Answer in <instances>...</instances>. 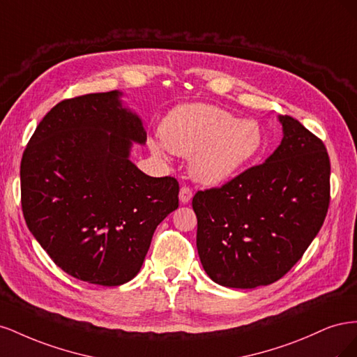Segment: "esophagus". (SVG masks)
Returning a JSON list of instances; mask_svg holds the SVG:
<instances>
[{"label": "esophagus", "instance_id": "esophagus-1", "mask_svg": "<svg viewBox=\"0 0 357 357\" xmlns=\"http://www.w3.org/2000/svg\"><path fill=\"white\" fill-rule=\"evenodd\" d=\"M192 197H193L192 189H190V188H188V186H181L180 193H178L180 202H181V204H188V202L192 199Z\"/></svg>", "mask_w": 357, "mask_h": 357}]
</instances>
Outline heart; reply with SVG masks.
<instances>
[{
	"label": "heart",
	"instance_id": "obj_1",
	"mask_svg": "<svg viewBox=\"0 0 357 357\" xmlns=\"http://www.w3.org/2000/svg\"><path fill=\"white\" fill-rule=\"evenodd\" d=\"M160 139H150L156 156L167 150L190 156V174L204 185L218 186L250 164L264 146V131L253 119H236L211 104H185L169 112Z\"/></svg>",
	"mask_w": 357,
	"mask_h": 357
}]
</instances>
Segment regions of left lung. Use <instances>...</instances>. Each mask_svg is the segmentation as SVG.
<instances>
[{"instance_id":"8db88e82","label":"left lung","mask_w":357,"mask_h":357,"mask_svg":"<svg viewBox=\"0 0 357 357\" xmlns=\"http://www.w3.org/2000/svg\"><path fill=\"white\" fill-rule=\"evenodd\" d=\"M283 139L264 164L222 188L198 190L197 248L204 271L225 287L255 289L290 271L316 238L331 199V162L320 138L278 116Z\"/></svg>"}]
</instances>
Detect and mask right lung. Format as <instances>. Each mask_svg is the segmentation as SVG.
<instances>
[{
	"label": "right lung",
	"mask_w": 357,
	"mask_h": 357,
	"mask_svg": "<svg viewBox=\"0 0 357 357\" xmlns=\"http://www.w3.org/2000/svg\"><path fill=\"white\" fill-rule=\"evenodd\" d=\"M122 92L63 100L43 117L20 162L28 229L62 271L121 286L142 268L156 226L178 207V181L150 177L131 160L142 119Z\"/></svg>",
	"instance_id": "1"
}]
</instances>
